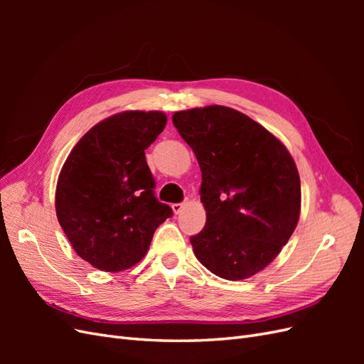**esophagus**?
<instances>
[{
  "mask_svg": "<svg viewBox=\"0 0 364 364\" xmlns=\"http://www.w3.org/2000/svg\"><path fill=\"white\" fill-rule=\"evenodd\" d=\"M183 206H185V203H173L171 205V209H173V213L174 214H179L182 209H183Z\"/></svg>",
  "mask_w": 364,
  "mask_h": 364,
  "instance_id": "obj_1",
  "label": "esophagus"
}]
</instances>
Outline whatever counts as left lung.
<instances>
[{"label":"left lung","mask_w":364,"mask_h":364,"mask_svg":"<svg viewBox=\"0 0 364 364\" xmlns=\"http://www.w3.org/2000/svg\"><path fill=\"white\" fill-rule=\"evenodd\" d=\"M202 170L205 228L193 235L196 258L220 278L253 277L287 245L301 213V179L282 142L226 106L173 115Z\"/></svg>","instance_id":"obj_1"}]
</instances>
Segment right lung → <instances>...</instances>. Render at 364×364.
I'll return each mask as SVG.
<instances>
[{
  "instance_id": "obj_1",
  "label": "right lung",
  "mask_w": 364,
  "mask_h": 364,
  "mask_svg": "<svg viewBox=\"0 0 364 364\" xmlns=\"http://www.w3.org/2000/svg\"><path fill=\"white\" fill-rule=\"evenodd\" d=\"M167 123L164 112L127 111L95 124L65 161L56 214L77 255L103 272L136 264L156 228L173 215L155 197L146 149Z\"/></svg>"
}]
</instances>
